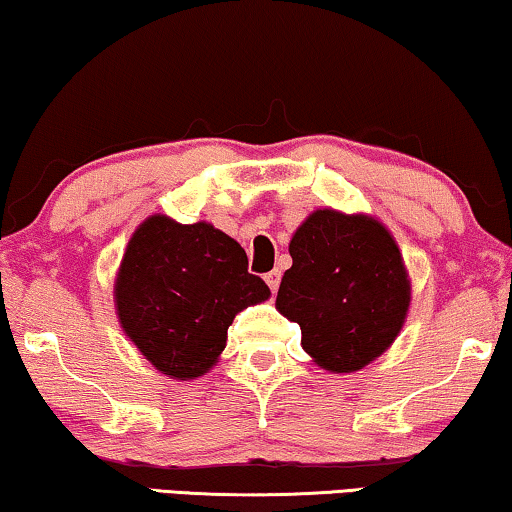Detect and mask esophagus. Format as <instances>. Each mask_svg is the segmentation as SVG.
<instances>
[{
    "instance_id": "1",
    "label": "esophagus",
    "mask_w": 512,
    "mask_h": 512,
    "mask_svg": "<svg viewBox=\"0 0 512 512\" xmlns=\"http://www.w3.org/2000/svg\"><path fill=\"white\" fill-rule=\"evenodd\" d=\"M263 279H265V284H268L272 291H277V286H279V282H282V272H279V270H270V272H268V275H265Z\"/></svg>"
}]
</instances>
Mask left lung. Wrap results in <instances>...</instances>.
<instances>
[{
    "label": "left lung",
    "mask_w": 512,
    "mask_h": 512,
    "mask_svg": "<svg viewBox=\"0 0 512 512\" xmlns=\"http://www.w3.org/2000/svg\"><path fill=\"white\" fill-rule=\"evenodd\" d=\"M275 307L303 333L300 345L328 373H356L398 338L410 310V275L382 221L321 207L289 242Z\"/></svg>",
    "instance_id": "8db88e82"
}]
</instances>
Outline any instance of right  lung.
I'll return each instance as SVG.
<instances>
[{
  "mask_svg": "<svg viewBox=\"0 0 512 512\" xmlns=\"http://www.w3.org/2000/svg\"><path fill=\"white\" fill-rule=\"evenodd\" d=\"M247 254L212 223L151 214L118 265L114 303L123 333L172 380H195L219 361L235 314L270 298Z\"/></svg>",
  "mask_w": 512,
  "mask_h": 512,
  "instance_id": "obj_1",
  "label": "right lung"
}]
</instances>
